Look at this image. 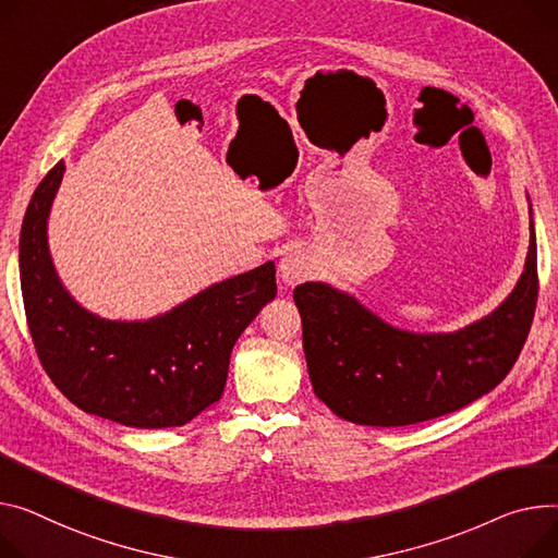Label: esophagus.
Here are the masks:
<instances>
[{
    "label": "esophagus",
    "mask_w": 558,
    "mask_h": 558,
    "mask_svg": "<svg viewBox=\"0 0 558 558\" xmlns=\"http://www.w3.org/2000/svg\"><path fill=\"white\" fill-rule=\"evenodd\" d=\"M312 274V263H310V255L301 248H293L289 251L282 263H280V278L287 287H295L299 282L307 280V276Z\"/></svg>",
    "instance_id": "esophagus-1"
}]
</instances>
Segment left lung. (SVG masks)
Wrapping results in <instances>:
<instances>
[{
	"label": "left lung",
	"instance_id": "obj_1",
	"mask_svg": "<svg viewBox=\"0 0 558 558\" xmlns=\"http://www.w3.org/2000/svg\"><path fill=\"white\" fill-rule=\"evenodd\" d=\"M525 271L487 318L451 333L384 323L323 282L293 289L314 392L333 415L363 426H408L460 411L494 390L521 354L538 299L536 235Z\"/></svg>",
	"mask_w": 558,
	"mask_h": 558
}]
</instances>
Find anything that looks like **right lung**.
I'll list each match as a JSON object with an SVG mask.
<instances>
[{
  "label": "right lung",
  "mask_w": 558,
  "mask_h": 558,
  "mask_svg": "<svg viewBox=\"0 0 558 558\" xmlns=\"http://www.w3.org/2000/svg\"><path fill=\"white\" fill-rule=\"evenodd\" d=\"M58 161L37 185L20 235V280L31 339L45 373L81 411L134 428L183 426L225 392L240 333L276 299V265L208 287L145 323L105 320L60 284L47 217Z\"/></svg>",
  "instance_id": "right-lung-1"
}]
</instances>
